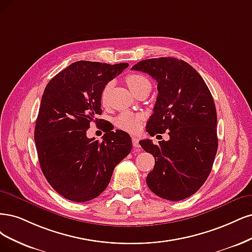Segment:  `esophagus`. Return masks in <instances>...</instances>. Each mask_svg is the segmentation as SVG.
Instances as JSON below:
<instances>
[{
  "label": "esophagus",
  "instance_id": "34e87169",
  "mask_svg": "<svg viewBox=\"0 0 252 252\" xmlns=\"http://www.w3.org/2000/svg\"><path fill=\"white\" fill-rule=\"evenodd\" d=\"M132 142H133V145H134V148H135V151H136V152L140 151L139 139H138V138H137L136 136H133V137H132Z\"/></svg>",
  "mask_w": 252,
  "mask_h": 252
}]
</instances>
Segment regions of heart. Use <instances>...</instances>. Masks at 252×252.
<instances>
[{"label":"heart","instance_id":"heart-1","mask_svg":"<svg viewBox=\"0 0 252 252\" xmlns=\"http://www.w3.org/2000/svg\"><path fill=\"white\" fill-rule=\"evenodd\" d=\"M126 82L129 90H131L134 94L137 91L141 90V89L144 87H151L150 80L141 74H129L126 76ZM109 90H110V85H107L102 91V95H101L102 101H104L105 98H107ZM141 120H142V116L140 114H134V113L124 112L121 113V114H119L118 117L115 119V126L120 129H124V131L134 133L139 129Z\"/></svg>","mask_w":252,"mask_h":252}]
</instances>
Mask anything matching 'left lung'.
Wrapping results in <instances>:
<instances>
[{"instance_id": "left-lung-1", "label": "left lung", "mask_w": 252, "mask_h": 252, "mask_svg": "<svg viewBox=\"0 0 252 252\" xmlns=\"http://www.w3.org/2000/svg\"><path fill=\"white\" fill-rule=\"evenodd\" d=\"M132 70L148 73L157 82L158 96L148 121L151 136L168 131L169 140L141 148L155 157L147 177L149 189L160 198L190 197L208 178L218 150L217 111L208 87L189 63L175 58L150 59Z\"/></svg>"}]
</instances>
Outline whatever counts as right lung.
Masks as SVG:
<instances>
[{
  "label": "right lung",
  "instance_id": "right-lung-1",
  "mask_svg": "<svg viewBox=\"0 0 252 252\" xmlns=\"http://www.w3.org/2000/svg\"><path fill=\"white\" fill-rule=\"evenodd\" d=\"M128 66L79 61L56 74L45 88L34 140L42 172L61 196L90 201L107 189L115 166L132 151L129 135L104 132L102 141L87 137L92 121H101V94Z\"/></svg>",
  "mask_w": 252,
  "mask_h": 252
}]
</instances>
